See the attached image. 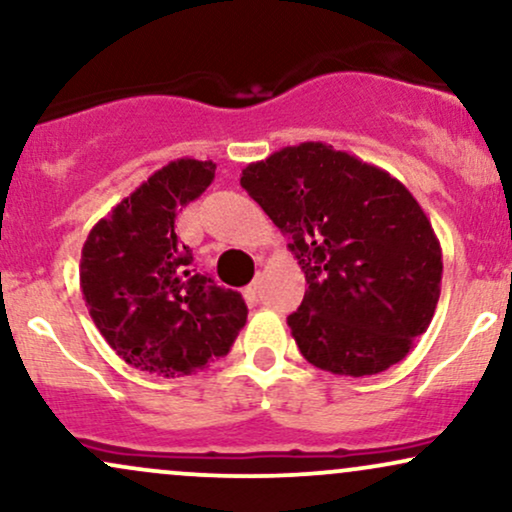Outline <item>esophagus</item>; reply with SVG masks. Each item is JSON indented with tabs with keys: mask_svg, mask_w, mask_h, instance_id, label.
<instances>
[{
	"mask_svg": "<svg viewBox=\"0 0 512 512\" xmlns=\"http://www.w3.org/2000/svg\"><path fill=\"white\" fill-rule=\"evenodd\" d=\"M243 296H245V301H248V303H255L257 301V296H260V274H257V279L252 281L248 289L243 291Z\"/></svg>",
	"mask_w": 512,
	"mask_h": 512,
	"instance_id": "1",
	"label": "esophagus"
}]
</instances>
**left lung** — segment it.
I'll return each mask as SVG.
<instances>
[{"instance_id": "left-lung-1", "label": "left lung", "mask_w": 512, "mask_h": 512, "mask_svg": "<svg viewBox=\"0 0 512 512\" xmlns=\"http://www.w3.org/2000/svg\"><path fill=\"white\" fill-rule=\"evenodd\" d=\"M240 185L289 236L308 291L289 327L334 375L383 373L431 325L443 252L411 192L383 168L305 142L250 163Z\"/></svg>"}]
</instances>
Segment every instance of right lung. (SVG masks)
Instances as JSON below:
<instances>
[{
	"instance_id": "add662e5",
	"label": "right lung",
	"mask_w": 512,
	"mask_h": 512,
	"mask_svg": "<svg viewBox=\"0 0 512 512\" xmlns=\"http://www.w3.org/2000/svg\"><path fill=\"white\" fill-rule=\"evenodd\" d=\"M216 163L156 170L88 233L79 281L105 342L129 366L180 378L226 356L248 320L243 296L192 264L175 216L214 180Z\"/></svg>"
}]
</instances>
